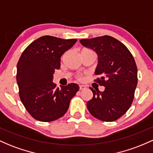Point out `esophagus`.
Returning <instances> with one entry per match:
<instances>
[{
    "label": "esophagus",
    "instance_id": "obj_1",
    "mask_svg": "<svg viewBox=\"0 0 153 153\" xmlns=\"http://www.w3.org/2000/svg\"><path fill=\"white\" fill-rule=\"evenodd\" d=\"M79 88H80V90H83V89H85L86 87H85V85H79Z\"/></svg>",
    "mask_w": 153,
    "mask_h": 153
}]
</instances>
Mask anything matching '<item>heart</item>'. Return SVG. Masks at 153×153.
<instances>
[{
	"label": "heart",
	"mask_w": 153,
	"mask_h": 153,
	"mask_svg": "<svg viewBox=\"0 0 153 153\" xmlns=\"http://www.w3.org/2000/svg\"><path fill=\"white\" fill-rule=\"evenodd\" d=\"M85 50H88V49H85ZM77 78H80V75H78V76L77 77Z\"/></svg>",
	"instance_id": "1"
}]
</instances>
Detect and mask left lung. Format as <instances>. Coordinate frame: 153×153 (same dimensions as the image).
<instances>
[{
  "mask_svg": "<svg viewBox=\"0 0 153 153\" xmlns=\"http://www.w3.org/2000/svg\"><path fill=\"white\" fill-rule=\"evenodd\" d=\"M80 42L98 55L95 74L100 78L94 81L105 87L104 91L90 87L93 98L87 102V108L99 120H116L133 102L138 80L135 60L127 47L113 37L104 36Z\"/></svg>",
  "mask_w": 153,
  "mask_h": 153,
  "instance_id": "obj_1",
  "label": "left lung"
}]
</instances>
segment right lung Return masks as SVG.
Here are the masks:
<instances>
[{
  "label": "right lung",
  "mask_w": 153,
  "mask_h": 153,
  "mask_svg": "<svg viewBox=\"0 0 153 153\" xmlns=\"http://www.w3.org/2000/svg\"><path fill=\"white\" fill-rule=\"evenodd\" d=\"M76 41L42 36L22 53L16 73L19 94L27 111L36 120L50 122L62 117L79 90L76 83H69L59 89L52 82L55 70L60 68L62 55Z\"/></svg>",
  "instance_id": "1"
}]
</instances>
